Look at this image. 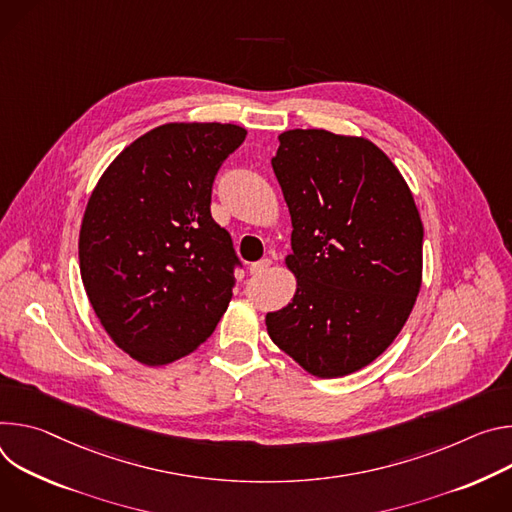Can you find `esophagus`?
I'll list each match as a JSON object with an SVG mask.
<instances>
[{
	"label": "esophagus",
	"instance_id": "obj_1",
	"mask_svg": "<svg viewBox=\"0 0 512 512\" xmlns=\"http://www.w3.org/2000/svg\"><path fill=\"white\" fill-rule=\"evenodd\" d=\"M270 258H262V260H258V262H252L250 266H248V270H250V274H262V272H266L268 268H270Z\"/></svg>",
	"mask_w": 512,
	"mask_h": 512
}]
</instances>
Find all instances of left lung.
<instances>
[{"mask_svg": "<svg viewBox=\"0 0 512 512\" xmlns=\"http://www.w3.org/2000/svg\"><path fill=\"white\" fill-rule=\"evenodd\" d=\"M297 293L266 315L272 342L319 378L356 372L399 335L421 289L423 223L390 158L327 130L278 136Z\"/></svg>", "mask_w": 512, "mask_h": 512, "instance_id": "1", "label": "left lung"}]
</instances>
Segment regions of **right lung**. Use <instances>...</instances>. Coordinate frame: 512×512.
Wrapping results in <instances>:
<instances>
[{
  "label": "right lung",
  "mask_w": 512,
  "mask_h": 512,
  "mask_svg": "<svg viewBox=\"0 0 512 512\" xmlns=\"http://www.w3.org/2000/svg\"><path fill=\"white\" fill-rule=\"evenodd\" d=\"M234 124H166L109 164L79 234L81 278L101 325L146 366L175 362L213 333L242 268L211 217L217 170L242 146Z\"/></svg>",
  "instance_id": "right-lung-1"
}]
</instances>
